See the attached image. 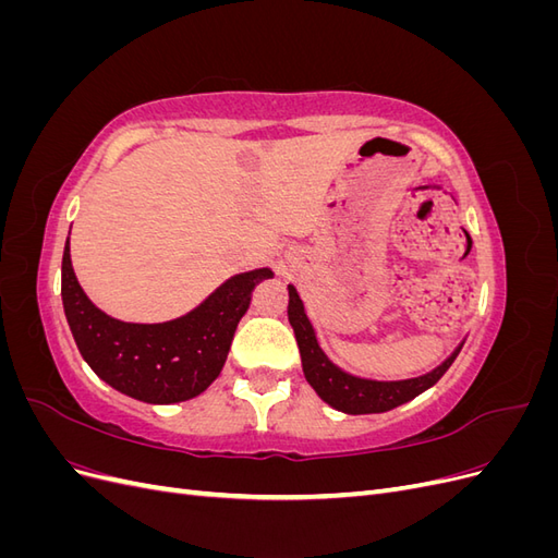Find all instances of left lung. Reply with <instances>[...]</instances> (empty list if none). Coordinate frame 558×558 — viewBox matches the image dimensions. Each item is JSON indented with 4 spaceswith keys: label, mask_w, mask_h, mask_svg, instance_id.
I'll return each mask as SVG.
<instances>
[{
    "label": "left lung",
    "mask_w": 558,
    "mask_h": 558,
    "mask_svg": "<svg viewBox=\"0 0 558 558\" xmlns=\"http://www.w3.org/2000/svg\"><path fill=\"white\" fill-rule=\"evenodd\" d=\"M289 320L295 330V340L302 356V369H305L307 381L328 404L347 414L388 412L398 408V404L416 398L418 393H424L426 388H430L435 381H440V377L447 373L449 365L453 363L456 356H459V351L463 347L461 344L440 367H435L433 373L424 377H414L404 381H373V379H359L353 375H347L344 369H340L328 361V356L320 351L316 342L314 328L293 286H289Z\"/></svg>",
    "instance_id": "left-lung-1"
}]
</instances>
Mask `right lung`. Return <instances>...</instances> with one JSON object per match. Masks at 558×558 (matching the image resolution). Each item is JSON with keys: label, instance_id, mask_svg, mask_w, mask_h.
<instances>
[{"label": "right lung", "instance_id": "obj_1", "mask_svg": "<svg viewBox=\"0 0 558 558\" xmlns=\"http://www.w3.org/2000/svg\"><path fill=\"white\" fill-rule=\"evenodd\" d=\"M267 267L230 277L197 310L167 324H125L99 312L76 281L70 240L62 253V305L81 356L118 391L154 404L199 396L228 359L251 291Z\"/></svg>", "mask_w": 558, "mask_h": 558}]
</instances>
